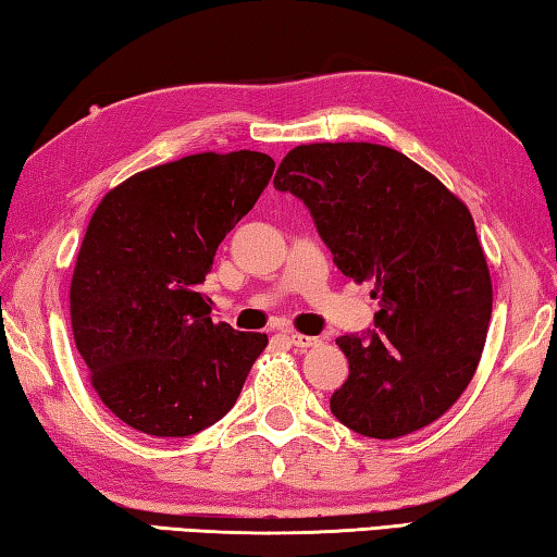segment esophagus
I'll use <instances>...</instances> for the list:
<instances>
[{"mask_svg": "<svg viewBox=\"0 0 557 557\" xmlns=\"http://www.w3.org/2000/svg\"><path fill=\"white\" fill-rule=\"evenodd\" d=\"M287 342L292 344V346H297V348H309V346H317V342L319 338H314V336H307V334H287Z\"/></svg>", "mask_w": 557, "mask_h": 557, "instance_id": "obj_1", "label": "esophagus"}]
</instances>
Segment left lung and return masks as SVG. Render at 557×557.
Here are the masks:
<instances>
[{
    "label": "left lung",
    "instance_id": "obj_1",
    "mask_svg": "<svg viewBox=\"0 0 557 557\" xmlns=\"http://www.w3.org/2000/svg\"><path fill=\"white\" fill-rule=\"evenodd\" d=\"M275 188L305 201L336 268L371 280L381 305L373 332L336 338L348 358L329 403L336 420L395 440L442 418L474 375L492 319V275L467 206L371 143L299 145Z\"/></svg>",
    "mask_w": 557,
    "mask_h": 557
}]
</instances>
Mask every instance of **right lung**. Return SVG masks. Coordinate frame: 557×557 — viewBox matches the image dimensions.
<instances>
[{"label": "right lung", "instance_id": "right-lung-1", "mask_svg": "<svg viewBox=\"0 0 557 557\" xmlns=\"http://www.w3.org/2000/svg\"><path fill=\"white\" fill-rule=\"evenodd\" d=\"M272 169L250 149L191 154L129 176L92 213L71 326L92 388L125 425L188 437L238 400L268 334L213 324L201 285Z\"/></svg>", "mask_w": 557, "mask_h": 557}]
</instances>
